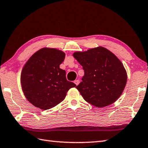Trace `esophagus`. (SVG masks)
I'll return each instance as SVG.
<instances>
[{
  "instance_id": "1",
  "label": "esophagus",
  "mask_w": 148,
  "mask_h": 148,
  "mask_svg": "<svg viewBox=\"0 0 148 148\" xmlns=\"http://www.w3.org/2000/svg\"><path fill=\"white\" fill-rule=\"evenodd\" d=\"M74 83L75 84H76L77 86V85H79V84L80 83V81H79V80H75V81H74Z\"/></svg>"
}]
</instances>
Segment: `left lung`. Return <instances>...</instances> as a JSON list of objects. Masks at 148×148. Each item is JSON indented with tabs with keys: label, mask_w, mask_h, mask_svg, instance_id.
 I'll return each instance as SVG.
<instances>
[{
	"label": "left lung",
	"mask_w": 148,
	"mask_h": 148,
	"mask_svg": "<svg viewBox=\"0 0 148 148\" xmlns=\"http://www.w3.org/2000/svg\"><path fill=\"white\" fill-rule=\"evenodd\" d=\"M73 56L84 70L82 82L76 88L86 102L98 108L110 105L117 100L127 82L123 64L110 50L102 46Z\"/></svg>",
	"instance_id": "left-lung-1"
}]
</instances>
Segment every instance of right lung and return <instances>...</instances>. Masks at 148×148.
Wrapping results in <instances>:
<instances>
[{
  "label": "right lung",
  "instance_id": "1",
  "mask_svg": "<svg viewBox=\"0 0 148 148\" xmlns=\"http://www.w3.org/2000/svg\"><path fill=\"white\" fill-rule=\"evenodd\" d=\"M65 53L56 48L38 50L25 64L21 75L22 90L36 108L46 110L64 100L69 89L76 86L68 81L65 70L60 68Z\"/></svg>",
  "mask_w": 148,
  "mask_h": 148
}]
</instances>
